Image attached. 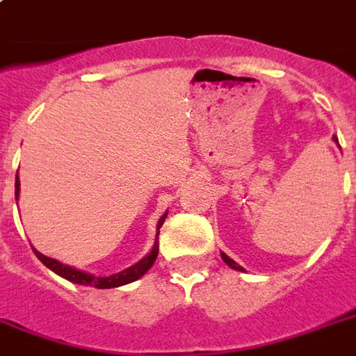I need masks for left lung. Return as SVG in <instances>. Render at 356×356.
I'll list each match as a JSON object with an SVG mask.
<instances>
[{"label":"left lung","mask_w":356,"mask_h":356,"mask_svg":"<svg viewBox=\"0 0 356 356\" xmlns=\"http://www.w3.org/2000/svg\"><path fill=\"white\" fill-rule=\"evenodd\" d=\"M337 142H338V138H337ZM222 259H223V262H225V264H227V266H231V268H233V270L243 271L242 268H240V266H238L233 259H229V257H227V254H225V253H222Z\"/></svg>","instance_id":"1"}]
</instances>
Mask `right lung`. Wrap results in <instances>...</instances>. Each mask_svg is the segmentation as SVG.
Segmentation results:
<instances>
[{"instance_id":"obj_1","label":"right lung","mask_w":356,"mask_h":356,"mask_svg":"<svg viewBox=\"0 0 356 356\" xmlns=\"http://www.w3.org/2000/svg\"><path fill=\"white\" fill-rule=\"evenodd\" d=\"M18 192H19V181L16 177V200H18ZM166 220V214L159 220V225L156 229L162 227V223ZM159 236V234H156ZM35 254L38 257L42 264H46L47 268L51 271H55L57 275L64 277V279H68V281L75 282V284H83V286H94V288H116V286H122V284H129V282L136 281L140 277L144 275L145 271L149 270L153 262L156 260V254H159V243L155 242L153 249H151V253L147 257L140 260L138 264L131 266L127 270L120 271L116 275H108V277H96V275H90V273H85V271H79V270H74V268H70V266L63 264V262H58L55 259H49L46 254L38 253L35 251Z\"/></svg>"}]
</instances>
